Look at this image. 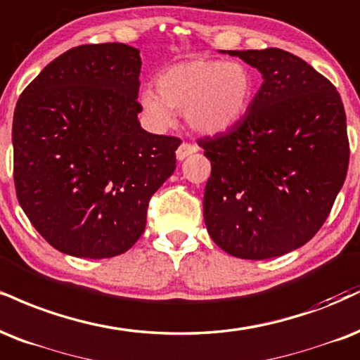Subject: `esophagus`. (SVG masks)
<instances>
[{"mask_svg": "<svg viewBox=\"0 0 360 360\" xmlns=\"http://www.w3.org/2000/svg\"><path fill=\"white\" fill-rule=\"evenodd\" d=\"M198 150V147L196 146H193V144H188V142H183V144H181L179 147H177V150H176V158H177V161H184L186 158H188V155H191V154H194Z\"/></svg>", "mask_w": 360, "mask_h": 360, "instance_id": "1", "label": "esophagus"}]
</instances>
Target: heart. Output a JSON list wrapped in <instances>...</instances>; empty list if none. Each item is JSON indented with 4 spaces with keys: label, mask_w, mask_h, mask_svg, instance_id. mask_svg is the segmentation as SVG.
<instances>
[{
    "label": "heart",
    "mask_w": 360,
    "mask_h": 360,
    "mask_svg": "<svg viewBox=\"0 0 360 360\" xmlns=\"http://www.w3.org/2000/svg\"><path fill=\"white\" fill-rule=\"evenodd\" d=\"M158 92L144 89L141 105L155 127L172 124V110L199 136L214 137L235 129L255 98V75L241 62L191 58L158 75Z\"/></svg>",
    "instance_id": "b5f03b06"
}]
</instances>
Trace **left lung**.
Segmentation results:
<instances>
[{
    "label": "left lung",
    "mask_w": 360,
    "mask_h": 360,
    "mask_svg": "<svg viewBox=\"0 0 360 360\" xmlns=\"http://www.w3.org/2000/svg\"><path fill=\"white\" fill-rule=\"evenodd\" d=\"M221 53L257 68L263 84L235 129L199 141L211 161L207 233L236 258L281 257L315 236L347 176L344 105L326 77L288 51Z\"/></svg>",
    "instance_id": "8db88e82"
}]
</instances>
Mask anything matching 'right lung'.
I'll list each match as a JSON object with an SVG mask.
<instances>
[{
    "instance_id": "add662e5",
    "label": "right lung",
    "mask_w": 360,
    "mask_h": 360,
    "mask_svg": "<svg viewBox=\"0 0 360 360\" xmlns=\"http://www.w3.org/2000/svg\"><path fill=\"white\" fill-rule=\"evenodd\" d=\"M141 55L124 43L82 45L55 58L13 115L16 196L55 250L77 258L127 251L147 205L176 169V137L141 127Z\"/></svg>"
}]
</instances>
